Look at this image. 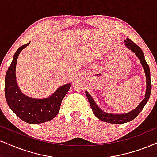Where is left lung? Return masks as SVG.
<instances>
[{
  "label": "left lung",
  "instance_id": "left-lung-1",
  "mask_svg": "<svg viewBox=\"0 0 157 157\" xmlns=\"http://www.w3.org/2000/svg\"><path fill=\"white\" fill-rule=\"evenodd\" d=\"M125 46L129 50H131L132 52H134L135 55L138 57L140 59L141 65H143L144 70L146 73V94H145L144 99L143 101L139 104L138 107L135 108L132 111L128 112L127 113L122 114H115V113H106L103 111L102 109L98 107V105L95 103L94 100L92 98V97L88 93L87 91H85L86 95L87 97L89 102H90V106L92 109V112L94 114V116L97 118L105 122L115 124H124L128 121H132L135 119V117H138V115L140 113V112L142 111L143 108L146 105V104L148 102L151 95V73H150V68L148 65L147 64L146 59H145L144 54L143 52L142 49L138 45H136L134 42H132L129 38H127V40H124Z\"/></svg>",
  "mask_w": 157,
  "mask_h": 157
}]
</instances>
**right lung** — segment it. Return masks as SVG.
<instances>
[{
	"label": "right lung",
	"mask_w": 157,
	"mask_h": 157,
	"mask_svg": "<svg viewBox=\"0 0 157 157\" xmlns=\"http://www.w3.org/2000/svg\"><path fill=\"white\" fill-rule=\"evenodd\" d=\"M30 42L19 48L5 77V96L8 105L22 121L36 124L53 119L59 111L62 100L68 92L71 84L59 87L51 96L44 99H36L25 95L19 90L16 80V65L21 51Z\"/></svg>",
	"instance_id": "right-lung-1"
}]
</instances>
